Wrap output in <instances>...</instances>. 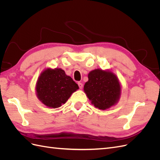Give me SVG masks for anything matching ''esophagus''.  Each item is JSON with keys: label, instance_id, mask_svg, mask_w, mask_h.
<instances>
[{"label": "esophagus", "instance_id": "esophagus-1", "mask_svg": "<svg viewBox=\"0 0 160 160\" xmlns=\"http://www.w3.org/2000/svg\"><path fill=\"white\" fill-rule=\"evenodd\" d=\"M78 85L80 89H82V88H83V83H81V82H78Z\"/></svg>", "mask_w": 160, "mask_h": 160}]
</instances>
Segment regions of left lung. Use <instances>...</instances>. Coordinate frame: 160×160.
Wrapping results in <instances>:
<instances>
[{"label": "left lung", "mask_w": 160, "mask_h": 160, "mask_svg": "<svg viewBox=\"0 0 160 160\" xmlns=\"http://www.w3.org/2000/svg\"><path fill=\"white\" fill-rule=\"evenodd\" d=\"M88 78L84 91L95 108L105 110L118 102L121 86L118 77L112 72L95 69L89 72Z\"/></svg>", "instance_id": "8db88e82"}]
</instances>
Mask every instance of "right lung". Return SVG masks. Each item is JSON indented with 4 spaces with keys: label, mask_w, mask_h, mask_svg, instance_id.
<instances>
[{
    "label": "right lung",
    "mask_w": 160,
    "mask_h": 160,
    "mask_svg": "<svg viewBox=\"0 0 160 160\" xmlns=\"http://www.w3.org/2000/svg\"><path fill=\"white\" fill-rule=\"evenodd\" d=\"M78 89V85L61 69H45L36 85L38 99L51 108L61 107Z\"/></svg>",
    "instance_id": "right-lung-1"
}]
</instances>
